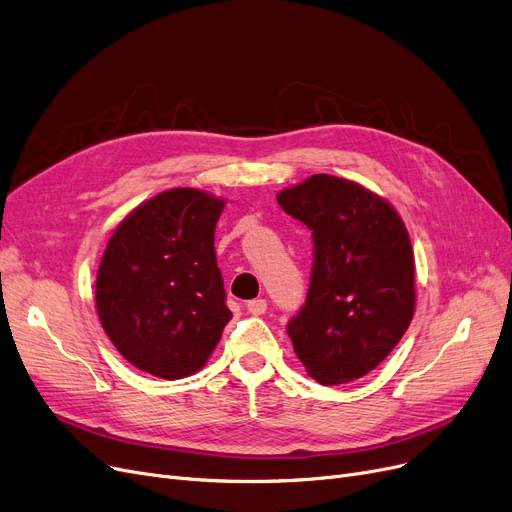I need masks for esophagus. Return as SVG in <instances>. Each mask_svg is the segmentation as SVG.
<instances>
[{
  "label": "esophagus",
  "instance_id": "34e87169",
  "mask_svg": "<svg viewBox=\"0 0 512 512\" xmlns=\"http://www.w3.org/2000/svg\"><path fill=\"white\" fill-rule=\"evenodd\" d=\"M265 309H268V301L265 299H251L247 301V311L253 316H263Z\"/></svg>",
  "mask_w": 512,
  "mask_h": 512
}]
</instances>
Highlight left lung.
<instances>
[{"instance_id":"left-lung-1","label":"left lung","mask_w":512,"mask_h":512,"mask_svg":"<svg viewBox=\"0 0 512 512\" xmlns=\"http://www.w3.org/2000/svg\"><path fill=\"white\" fill-rule=\"evenodd\" d=\"M276 198L314 236L307 299L286 326L297 358L320 385L362 379L393 351L414 316L406 224L383 196L326 173Z\"/></svg>"}]
</instances>
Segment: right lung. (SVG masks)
Listing matches in <instances>:
<instances>
[{
  "label": "right lung",
  "instance_id": "add662e5",
  "mask_svg": "<svg viewBox=\"0 0 512 512\" xmlns=\"http://www.w3.org/2000/svg\"><path fill=\"white\" fill-rule=\"evenodd\" d=\"M226 201L171 188L133 209L110 236L96 278V309L117 351L175 381L201 370L232 311L215 257Z\"/></svg>",
  "mask_w": 512,
  "mask_h": 512
}]
</instances>
